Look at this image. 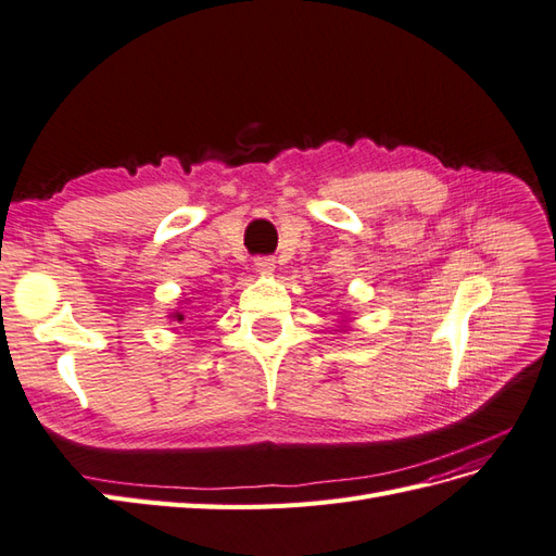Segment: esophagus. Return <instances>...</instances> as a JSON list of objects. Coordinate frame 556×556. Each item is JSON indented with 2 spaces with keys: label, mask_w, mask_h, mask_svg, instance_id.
<instances>
[{
  "label": "esophagus",
  "mask_w": 556,
  "mask_h": 556,
  "mask_svg": "<svg viewBox=\"0 0 556 556\" xmlns=\"http://www.w3.org/2000/svg\"><path fill=\"white\" fill-rule=\"evenodd\" d=\"M255 273H261V275H273V273H275V257H269V255L255 257Z\"/></svg>",
  "instance_id": "obj_1"
}]
</instances>
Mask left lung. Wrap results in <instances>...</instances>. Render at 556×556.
Wrapping results in <instances>:
<instances>
[{"mask_svg": "<svg viewBox=\"0 0 556 556\" xmlns=\"http://www.w3.org/2000/svg\"><path fill=\"white\" fill-rule=\"evenodd\" d=\"M337 331H351V327H348V317H343L341 321H339V329Z\"/></svg>", "mask_w": 556, "mask_h": 556, "instance_id": "8db88e82", "label": "left lung"}]
</instances>
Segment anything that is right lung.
Masks as SVG:
<instances>
[{
	"label": "right lung",
	"instance_id": "obj_1",
	"mask_svg": "<svg viewBox=\"0 0 556 556\" xmlns=\"http://www.w3.org/2000/svg\"><path fill=\"white\" fill-rule=\"evenodd\" d=\"M185 303H189V299H182V301H179V307H182ZM167 319H170V321H185V313H182V309H173V313L167 315Z\"/></svg>",
	"mask_w": 556,
	"mask_h": 556
}]
</instances>
